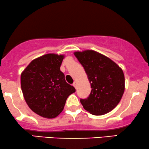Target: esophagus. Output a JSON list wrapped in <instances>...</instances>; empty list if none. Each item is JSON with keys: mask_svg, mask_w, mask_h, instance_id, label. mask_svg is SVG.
<instances>
[{"mask_svg": "<svg viewBox=\"0 0 149 149\" xmlns=\"http://www.w3.org/2000/svg\"><path fill=\"white\" fill-rule=\"evenodd\" d=\"M73 86H74V87L76 88H77V82H73Z\"/></svg>", "mask_w": 149, "mask_h": 149, "instance_id": "1", "label": "esophagus"}]
</instances>
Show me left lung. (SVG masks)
I'll use <instances>...</instances> for the list:
<instances>
[{
    "label": "left lung",
    "mask_w": 149,
    "mask_h": 149,
    "mask_svg": "<svg viewBox=\"0 0 149 149\" xmlns=\"http://www.w3.org/2000/svg\"><path fill=\"white\" fill-rule=\"evenodd\" d=\"M87 75L91 91L80 99L84 109L100 116L112 111L120 102L125 91V76L122 69L107 56L95 51L75 52Z\"/></svg>",
    "instance_id": "obj_1"
}]
</instances>
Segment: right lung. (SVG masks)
Here are the masks:
<instances>
[{"label": "right lung", "mask_w": 149, "mask_h": 149, "mask_svg": "<svg viewBox=\"0 0 149 149\" xmlns=\"http://www.w3.org/2000/svg\"><path fill=\"white\" fill-rule=\"evenodd\" d=\"M63 58V55L46 54L31 61L21 73L20 84L26 102L44 118L58 116L69 95L76 92L60 69Z\"/></svg>", "instance_id": "right-lung-1"}]
</instances>
